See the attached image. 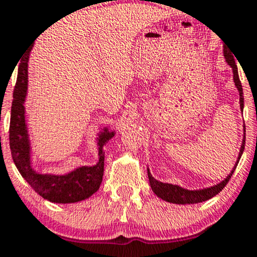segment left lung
Here are the masks:
<instances>
[{"instance_id":"left-lung-1","label":"left lung","mask_w":257,"mask_h":257,"mask_svg":"<svg viewBox=\"0 0 257 257\" xmlns=\"http://www.w3.org/2000/svg\"><path fill=\"white\" fill-rule=\"evenodd\" d=\"M223 57H225L227 64L232 67L233 82H234L235 88H237L238 91H239L240 111L243 112V108H244L243 88H241L239 76H238L237 65H235L234 57H233L232 52L229 51V49H226L225 46H223ZM244 129H245V126H244ZM244 146H245V133H244L243 141H241V146L239 150V155H238L237 162H235L234 167H233L231 173L226 176V179H223L222 181L219 182V184L210 186V187L202 188V190H187V188L181 187V186H179V185H173V184H168V182L158 181V180H156L155 178H153V176L151 175V172H150V169L147 168V175H149L150 185H151L153 193H155L157 197H159V198L166 200V202L174 203V204H184V205L185 204H196V203L205 202V200L213 198L214 196H216L217 193L221 192V191L223 190V187H225V186L227 185V182H228L229 179H231L232 174L235 170V168H237L238 162H239L241 155H243Z\"/></svg>"}]
</instances>
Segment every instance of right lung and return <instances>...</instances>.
Listing matches in <instances>:
<instances>
[{
	"label": "right lung",
	"mask_w": 257,
	"mask_h": 257,
	"mask_svg": "<svg viewBox=\"0 0 257 257\" xmlns=\"http://www.w3.org/2000/svg\"><path fill=\"white\" fill-rule=\"evenodd\" d=\"M29 57L19 65L13 102L11 111L10 146L14 164L29 185L44 199L52 203L67 204L89 198L99 190L104 175V145L114 137L108 128L98 133L99 161L94 166H82L66 174L38 173L32 167L31 143L25 114V99L28 94Z\"/></svg>",
	"instance_id": "right-lung-1"
}]
</instances>
